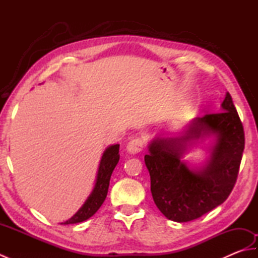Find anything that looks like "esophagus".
Segmentation results:
<instances>
[{
	"mask_svg": "<svg viewBox=\"0 0 258 258\" xmlns=\"http://www.w3.org/2000/svg\"><path fill=\"white\" fill-rule=\"evenodd\" d=\"M144 147V141L138 138L133 139L128 142L127 146H126V150L130 153V154H138L141 151H143Z\"/></svg>",
	"mask_w": 258,
	"mask_h": 258,
	"instance_id": "esophagus-1",
	"label": "esophagus"
}]
</instances>
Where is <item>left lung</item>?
<instances>
[{"mask_svg": "<svg viewBox=\"0 0 258 258\" xmlns=\"http://www.w3.org/2000/svg\"><path fill=\"white\" fill-rule=\"evenodd\" d=\"M211 134L217 138L211 158L201 170L189 169L180 157L188 144ZM244 146V127L229 93L222 112L196 117L178 138L153 140L144 161L158 210L168 220L184 223L221 205L236 183Z\"/></svg>", "mask_w": 258, "mask_h": 258, "instance_id": "8db88e82", "label": "left lung"}]
</instances>
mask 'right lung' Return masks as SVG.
Wrapping results in <instances>:
<instances>
[{"label":"right lung","instance_id":"1","mask_svg":"<svg viewBox=\"0 0 258 258\" xmlns=\"http://www.w3.org/2000/svg\"><path fill=\"white\" fill-rule=\"evenodd\" d=\"M118 151L119 144L111 145L104 151L100 163V167H98L94 189H93L91 195L89 196V199L85 201L83 206L75 213V215H73L67 222L61 224L69 225V224L84 222L86 220H89L91 216L94 215L98 208L102 206L104 201L106 199L111 175L119 161Z\"/></svg>","mask_w":258,"mask_h":258}]
</instances>
